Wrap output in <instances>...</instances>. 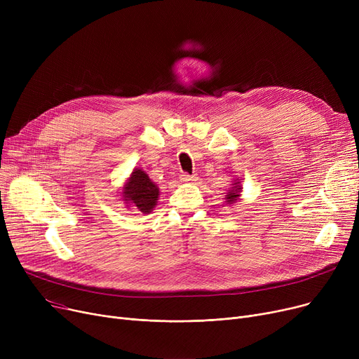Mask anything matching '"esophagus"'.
I'll return each instance as SVG.
<instances>
[{
	"label": "esophagus",
	"mask_w": 359,
	"mask_h": 359,
	"mask_svg": "<svg viewBox=\"0 0 359 359\" xmlns=\"http://www.w3.org/2000/svg\"><path fill=\"white\" fill-rule=\"evenodd\" d=\"M180 182H192V180H196L194 176H191V175H187V173H180Z\"/></svg>",
	"instance_id": "1"
}]
</instances>
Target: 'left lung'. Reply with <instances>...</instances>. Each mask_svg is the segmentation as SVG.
<instances>
[{
    "mask_svg": "<svg viewBox=\"0 0 359 359\" xmlns=\"http://www.w3.org/2000/svg\"><path fill=\"white\" fill-rule=\"evenodd\" d=\"M240 194H241V184L238 180H234L233 183V187L227 192V195H225V202L227 203H236L240 198Z\"/></svg>",
    "mask_w": 359,
    "mask_h": 359,
    "instance_id": "obj_1",
    "label": "left lung"
}]
</instances>
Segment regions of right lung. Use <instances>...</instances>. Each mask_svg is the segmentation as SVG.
<instances>
[{
    "mask_svg": "<svg viewBox=\"0 0 359 359\" xmlns=\"http://www.w3.org/2000/svg\"><path fill=\"white\" fill-rule=\"evenodd\" d=\"M158 195L160 192L157 184L141 168H134L122 189L125 203L128 206H135L142 214H149L153 211L157 205Z\"/></svg>",
    "mask_w": 359,
    "mask_h": 359,
    "instance_id": "1",
    "label": "right lung"
}]
</instances>
